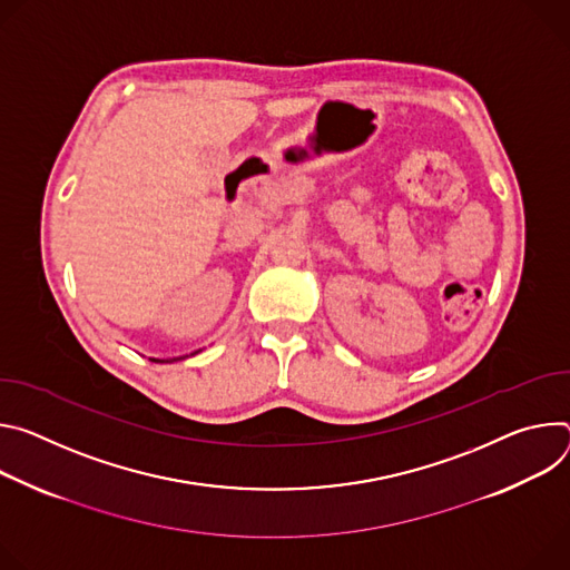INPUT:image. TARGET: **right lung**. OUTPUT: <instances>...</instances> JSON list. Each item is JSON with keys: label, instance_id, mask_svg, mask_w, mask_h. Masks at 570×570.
<instances>
[{"label": "right lung", "instance_id": "1", "mask_svg": "<svg viewBox=\"0 0 570 570\" xmlns=\"http://www.w3.org/2000/svg\"><path fill=\"white\" fill-rule=\"evenodd\" d=\"M199 351H202V348H199ZM199 351H195V353H189V355H197ZM185 357H187V355H183V357H169V360H158V357H149V360H151V362H160V364H165V362H176V360H185Z\"/></svg>", "mask_w": 570, "mask_h": 570}]
</instances>
